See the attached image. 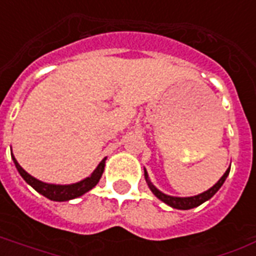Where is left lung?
Segmentation results:
<instances>
[{"instance_id": "8db88e82", "label": "left lung", "mask_w": 256, "mask_h": 256, "mask_svg": "<svg viewBox=\"0 0 256 256\" xmlns=\"http://www.w3.org/2000/svg\"><path fill=\"white\" fill-rule=\"evenodd\" d=\"M228 174H230V168H227V171L224 172V175L218 180V183H215L212 187L210 188V190L202 192V194H199V195L187 196V198H179V196L167 195V194H164V192H162L160 190H158V188L152 184V182H150V178H148V172H146V170L144 168V178H146V184H148V187H150V190L152 191V194H154L158 199H160L162 202L168 204L170 207L176 210L195 208V207H198V206H200V204H203L204 202H207V200L211 199V198H212V196L215 195L219 190H220V187L223 186L226 179H227Z\"/></svg>"}]
</instances>
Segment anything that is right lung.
Segmentation results:
<instances>
[{
    "instance_id": "add662e5",
    "label": "right lung",
    "mask_w": 256,
    "mask_h": 256,
    "mask_svg": "<svg viewBox=\"0 0 256 256\" xmlns=\"http://www.w3.org/2000/svg\"><path fill=\"white\" fill-rule=\"evenodd\" d=\"M12 159L14 162V166L17 168V171L22 179L26 182L30 187H33L36 191L44 195L48 199L53 200V202H68V200L76 199L80 198L81 195H84L88 191H90L93 187H96V184L100 182L102 172H104V167H106V158L101 160L96 170L85 179L77 182V183L72 184H50L41 182V180L36 179L32 175H29L25 170L18 164V162L16 160L14 155L12 154Z\"/></svg>"
}]
</instances>
